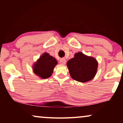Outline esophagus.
I'll list each match as a JSON object with an SVG mask.
<instances>
[{
	"label": "esophagus",
	"instance_id": "esophagus-1",
	"mask_svg": "<svg viewBox=\"0 0 123 123\" xmlns=\"http://www.w3.org/2000/svg\"><path fill=\"white\" fill-rule=\"evenodd\" d=\"M60 63L61 64H65L66 63V59L64 58L61 59L60 60Z\"/></svg>",
	"mask_w": 123,
	"mask_h": 123
}]
</instances>
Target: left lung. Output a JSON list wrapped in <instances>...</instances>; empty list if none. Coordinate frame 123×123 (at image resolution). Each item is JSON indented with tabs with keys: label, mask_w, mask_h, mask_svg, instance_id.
<instances>
[{
	"label": "left lung",
	"mask_w": 123,
	"mask_h": 123,
	"mask_svg": "<svg viewBox=\"0 0 123 123\" xmlns=\"http://www.w3.org/2000/svg\"><path fill=\"white\" fill-rule=\"evenodd\" d=\"M67 65L73 80L80 82H86L95 76L98 63L95 58L78 52L73 58L68 60Z\"/></svg>",
	"instance_id": "1"
}]
</instances>
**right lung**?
I'll use <instances>...</instances> for the list:
<instances>
[{"mask_svg": "<svg viewBox=\"0 0 123 123\" xmlns=\"http://www.w3.org/2000/svg\"><path fill=\"white\" fill-rule=\"evenodd\" d=\"M58 62L49 54L45 53L41 55L33 66V72L41 78H48L51 76L53 69Z\"/></svg>", "mask_w": 123, "mask_h": 123, "instance_id": "obj_1", "label": "right lung"}]
</instances>
